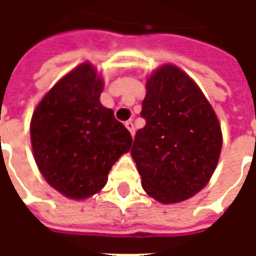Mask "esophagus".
I'll return each instance as SVG.
<instances>
[{
    "label": "esophagus",
    "mask_w": 256,
    "mask_h": 256,
    "mask_svg": "<svg viewBox=\"0 0 256 256\" xmlns=\"http://www.w3.org/2000/svg\"><path fill=\"white\" fill-rule=\"evenodd\" d=\"M124 126L128 128V130L130 132V134H132V136H134V133H136V130H134V123L132 122V120H128V122L124 123Z\"/></svg>",
    "instance_id": "1"
}]
</instances>
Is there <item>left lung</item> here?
Wrapping results in <instances>:
<instances>
[{
    "instance_id": "8db88e82",
    "label": "left lung",
    "mask_w": 256,
    "mask_h": 256,
    "mask_svg": "<svg viewBox=\"0 0 256 256\" xmlns=\"http://www.w3.org/2000/svg\"><path fill=\"white\" fill-rule=\"evenodd\" d=\"M132 156L141 185L160 203L192 198L207 185L218 164L222 133L218 118L186 74L166 64L146 80Z\"/></svg>"
}]
</instances>
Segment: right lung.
Returning a JSON list of instances; mask_svg holds the SVG:
<instances>
[{"instance_id":"add662e5","label":"right lung","mask_w":256,"mask_h":256,"mask_svg":"<svg viewBox=\"0 0 256 256\" xmlns=\"http://www.w3.org/2000/svg\"><path fill=\"white\" fill-rule=\"evenodd\" d=\"M102 79L84 63L49 90L32 114L31 145L48 184L70 198H86L104 188L115 162L133 138L101 106Z\"/></svg>"}]
</instances>
